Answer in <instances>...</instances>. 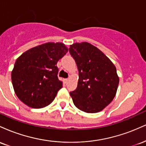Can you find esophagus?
Segmentation results:
<instances>
[{
  "label": "esophagus",
  "instance_id": "34e87169",
  "mask_svg": "<svg viewBox=\"0 0 146 146\" xmlns=\"http://www.w3.org/2000/svg\"><path fill=\"white\" fill-rule=\"evenodd\" d=\"M64 83L65 84H66L68 82V78H66V79H64Z\"/></svg>",
  "mask_w": 146,
  "mask_h": 146
}]
</instances>
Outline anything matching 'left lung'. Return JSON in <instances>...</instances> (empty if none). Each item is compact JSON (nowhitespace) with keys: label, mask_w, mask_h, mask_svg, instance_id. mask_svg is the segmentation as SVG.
Masks as SVG:
<instances>
[{"label":"left lung","mask_w":146,"mask_h":146,"mask_svg":"<svg viewBox=\"0 0 146 146\" xmlns=\"http://www.w3.org/2000/svg\"><path fill=\"white\" fill-rule=\"evenodd\" d=\"M68 50L79 71L77 88L70 92L73 104L86 113L101 111L116 95V67L103 52L88 42L75 43Z\"/></svg>","instance_id":"1"}]
</instances>
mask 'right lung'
Wrapping results in <instances>:
<instances>
[{
	"label": "right lung",
	"instance_id": "1",
	"mask_svg": "<svg viewBox=\"0 0 146 146\" xmlns=\"http://www.w3.org/2000/svg\"><path fill=\"white\" fill-rule=\"evenodd\" d=\"M68 52L61 42H48L28 50L16 60L11 72L16 95L33 108L49 105L62 88L57 63Z\"/></svg>",
	"mask_w": 146,
	"mask_h": 146
}]
</instances>
